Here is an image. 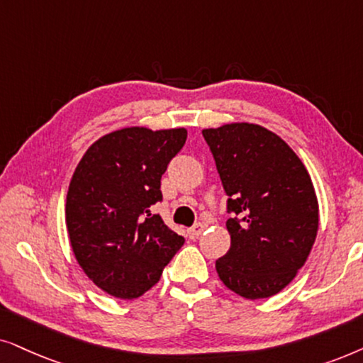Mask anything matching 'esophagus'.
Here are the masks:
<instances>
[{
  "label": "esophagus",
  "instance_id": "obj_1",
  "mask_svg": "<svg viewBox=\"0 0 363 363\" xmlns=\"http://www.w3.org/2000/svg\"><path fill=\"white\" fill-rule=\"evenodd\" d=\"M202 230H204V225L196 224V225H192L189 230H187V234H189L191 239H197L202 234Z\"/></svg>",
  "mask_w": 363,
  "mask_h": 363
}]
</instances>
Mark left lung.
Listing matches in <instances>:
<instances>
[{
  "label": "left lung",
  "mask_w": 363,
  "mask_h": 363,
  "mask_svg": "<svg viewBox=\"0 0 363 363\" xmlns=\"http://www.w3.org/2000/svg\"><path fill=\"white\" fill-rule=\"evenodd\" d=\"M227 196L230 249L216 269L230 291L265 298L282 291L315 242L318 204L311 176L277 134L257 124L202 131Z\"/></svg>",
  "instance_id": "obj_1"
}]
</instances>
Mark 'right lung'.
<instances>
[{
	"label": "right lung",
	"mask_w": 363,
	"mask_h": 363,
	"mask_svg": "<svg viewBox=\"0 0 363 363\" xmlns=\"http://www.w3.org/2000/svg\"><path fill=\"white\" fill-rule=\"evenodd\" d=\"M186 139L182 128L121 129L96 141L72 174L66 199L72 252L109 296L141 297L184 244L151 207L162 202L161 177Z\"/></svg>",
	"instance_id": "right-lung-1"
}]
</instances>
